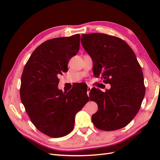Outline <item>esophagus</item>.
<instances>
[{"instance_id":"34e87169","label":"esophagus","mask_w":160,"mask_h":160,"mask_svg":"<svg viewBox=\"0 0 160 160\" xmlns=\"http://www.w3.org/2000/svg\"><path fill=\"white\" fill-rule=\"evenodd\" d=\"M91 89V86H88V96L89 95V92H90Z\"/></svg>"}]
</instances>
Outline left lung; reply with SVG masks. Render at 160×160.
<instances>
[{
    "mask_svg": "<svg viewBox=\"0 0 160 160\" xmlns=\"http://www.w3.org/2000/svg\"><path fill=\"white\" fill-rule=\"evenodd\" d=\"M81 41L93 62V75L111 85L105 92L93 89L89 98L98 104V111L92 115V122L103 131L125 127L138 113L146 92L136 56L117 37L91 33L82 35Z\"/></svg>",
    "mask_w": 160,
    "mask_h": 160,
    "instance_id": "obj_1",
    "label": "left lung"
}]
</instances>
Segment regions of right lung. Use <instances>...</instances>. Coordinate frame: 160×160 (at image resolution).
<instances>
[{
  "label": "right lung",
  "mask_w": 160,
  "mask_h": 160,
  "mask_svg": "<svg viewBox=\"0 0 160 160\" xmlns=\"http://www.w3.org/2000/svg\"><path fill=\"white\" fill-rule=\"evenodd\" d=\"M80 47L79 34L42 42L33 51L21 76L20 95L32 123L41 132L61 138L73 129L75 118L89 101L87 91L58 89L59 77L67 71Z\"/></svg>",
  "instance_id": "1"
}]
</instances>
